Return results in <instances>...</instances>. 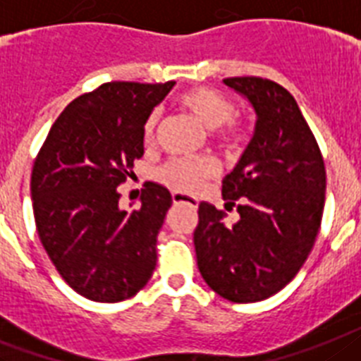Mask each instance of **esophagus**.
Returning <instances> with one entry per match:
<instances>
[{
	"label": "esophagus",
	"instance_id": "esophagus-1",
	"mask_svg": "<svg viewBox=\"0 0 361 361\" xmlns=\"http://www.w3.org/2000/svg\"><path fill=\"white\" fill-rule=\"evenodd\" d=\"M172 202L174 203H189L192 207H198V200L189 196V194H183V192H172Z\"/></svg>",
	"mask_w": 361,
	"mask_h": 361
}]
</instances>
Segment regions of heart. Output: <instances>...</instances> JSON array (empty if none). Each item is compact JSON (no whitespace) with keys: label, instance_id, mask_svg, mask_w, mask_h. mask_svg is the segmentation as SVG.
I'll return each instance as SVG.
<instances>
[{"label":"heart","instance_id":"heart-1","mask_svg":"<svg viewBox=\"0 0 361 361\" xmlns=\"http://www.w3.org/2000/svg\"><path fill=\"white\" fill-rule=\"evenodd\" d=\"M178 105L189 112L194 120H198L203 127L218 128V140L227 147L240 145L247 137V125L236 118L234 105L228 96L212 89V87L198 85L185 90L176 98ZM159 111H152L143 123V140L152 142L159 125ZM218 174V165L211 158H172L158 171V180L167 187L176 190L192 192L198 190L203 181L211 180Z\"/></svg>","mask_w":361,"mask_h":361}]
</instances>
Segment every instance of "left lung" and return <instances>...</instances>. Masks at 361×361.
Wrapping results in <instances>:
<instances>
[{"label":"left lung","mask_w":361,"mask_h":361,"mask_svg":"<svg viewBox=\"0 0 361 361\" xmlns=\"http://www.w3.org/2000/svg\"><path fill=\"white\" fill-rule=\"evenodd\" d=\"M255 106L256 130L221 185L234 225L202 202L194 231L196 259L207 285L234 303L280 293L305 263L325 205V163L293 94L256 76L225 78Z\"/></svg>","instance_id":"obj_1"}]
</instances>
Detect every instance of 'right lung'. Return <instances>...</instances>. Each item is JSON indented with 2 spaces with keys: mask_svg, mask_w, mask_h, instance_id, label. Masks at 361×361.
<instances>
[{
  "mask_svg": "<svg viewBox=\"0 0 361 361\" xmlns=\"http://www.w3.org/2000/svg\"><path fill=\"white\" fill-rule=\"evenodd\" d=\"M176 81H109L68 103L30 176L37 236L59 276L92 302H123L156 269V241L172 198L147 181L142 207L120 209L118 185L143 156V123Z\"/></svg>",
  "mask_w": 361,
  "mask_h": 361,
  "instance_id": "add662e5",
  "label": "right lung"
}]
</instances>
